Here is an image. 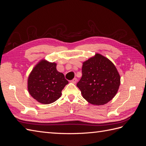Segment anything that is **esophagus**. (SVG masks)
I'll return each mask as SVG.
<instances>
[{"label": "esophagus", "instance_id": "34e87169", "mask_svg": "<svg viewBox=\"0 0 146 146\" xmlns=\"http://www.w3.org/2000/svg\"><path fill=\"white\" fill-rule=\"evenodd\" d=\"M77 81V78H74V79H72V80H71V82L75 84V83H76Z\"/></svg>", "mask_w": 146, "mask_h": 146}]
</instances>
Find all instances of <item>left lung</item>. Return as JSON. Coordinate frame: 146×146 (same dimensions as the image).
I'll return each mask as SVG.
<instances>
[{"instance_id": "8db88e82", "label": "left lung", "mask_w": 146, "mask_h": 146, "mask_svg": "<svg viewBox=\"0 0 146 146\" xmlns=\"http://www.w3.org/2000/svg\"><path fill=\"white\" fill-rule=\"evenodd\" d=\"M120 83L115 66L107 58L96 54L83 63L82 77L77 86L88 102L101 105L113 99Z\"/></svg>"}]
</instances>
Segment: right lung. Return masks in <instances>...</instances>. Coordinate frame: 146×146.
I'll return each instance as SVG.
<instances>
[{
	"instance_id": "1",
	"label": "right lung",
	"mask_w": 146,
	"mask_h": 146,
	"mask_svg": "<svg viewBox=\"0 0 146 146\" xmlns=\"http://www.w3.org/2000/svg\"><path fill=\"white\" fill-rule=\"evenodd\" d=\"M56 64L42 60L35 66L28 78V91L32 98L42 104L58 100L68 83L63 73L56 70Z\"/></svg>"
}]
</instances>
